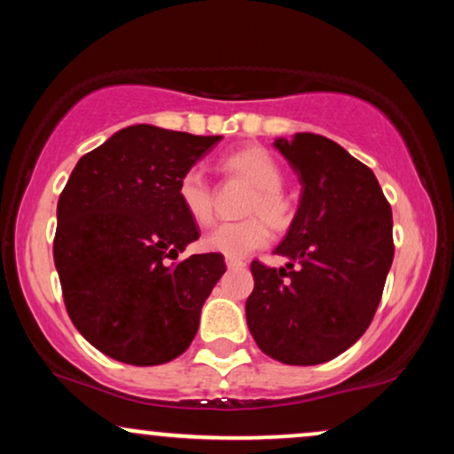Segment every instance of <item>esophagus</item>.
<instances>
[{"label":"esophagus","mask_w":454,"mask_h":454,"mask_svg":"<svg viewBox=\"0 0 454 454\" xmlns=\"http://www.w3.org/2000/svg\"><path fill=\"white\" fill-rule=\"evenodd\" d=\"M226 267L228 269H243L245 267V262L243 260H239V258H226Z\"/></svg>","instance_id":"esophagus-1"}]
</instances>
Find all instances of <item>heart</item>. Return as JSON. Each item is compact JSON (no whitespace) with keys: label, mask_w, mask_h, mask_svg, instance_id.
<instances>
[{"label":"heart","mask_w":454,"mask_h":454,"mask_svg":"<svg viewBox=\"0 0 454 454\" xmlns=\"http://www.w3.org/2000/svg\"><path fill=\"white\" fill-rule=\"evenodd\" d=\"M223 168L241 176L254 192L245 202V220L220 223L202 239V247L226 258H243L254 249L264 247L270 239V226L286 231L293 223V205L284 196V170L278 160L262 147H245L223 158ZM181 209L198 226L213 220V190L200 168H187L176 184Z\"/></svg>","instance_id":"b5f03b06"}]
</instances>
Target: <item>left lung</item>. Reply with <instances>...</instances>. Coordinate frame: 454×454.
I'll return each mask as SVG.
<instances>
[{
  "instance_id": "obj_1",
  "label": "left lung",
  "mask_w": 454,
  "mask_h": 454,
  "mask_svg": "<svg viewBox=\"0 0 454 454\" xmlns=\"http://www.w3.org/2000/svg\"><path fill=\"white\" fill-rule=\"evenodd\" d=\"M299 175L301 205L275 254L254 260L247 326L264 354L286 364L340 356L372 325L393 264V211L372 168L320 134L275 140Z\"/></svg>"
}]
</instances>
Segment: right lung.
<instances>
[{
	"instance_id": "1",
	"label": "right lung",
	"mask_w": 454,
	"mask_h": 454,
	"mask_svg": "<svg viewBox=\"0 0 454 454\" xmlns=\"http://www.w3.org/2000/svg\"><path fill=\"white\" fill-rule=\"evenodd\" d=\"M220 138L123 128L78 160L61 192L53 258L67 316L114 361L149 367L184 354L226 273L215 252L175 262L200 237L176 184Z\"/></svg>"
}]
</instances>
